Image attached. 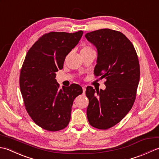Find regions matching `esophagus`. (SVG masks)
Here are the masks:
<instances>
[{
  "label": "esophagus",
  "mask_w": 159,
  "mask_h": 159,
  "mask_svg": "<svg viewBox=\"0 0 159 159\" xmlns=\"http://www.w3.org/2000/svg\"><path fill=\"white\" fill-rule=\"evenodd\" d=\"M82 88H83V94H85V91H86L85 87L83 86V87H82Z\"/></svg>",
  "instance_id": "obj_1"
}]
</instances>
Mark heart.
I'll list each match as a JSON object with an SVG mask.
<instances>
[{"instance_id":"heart-1","label":"heart","mask_w":159,"mask_h":159,"mask_svg":"<svg viewBox=\"0 0 159 159\" xmlns=\"http://www.w3.org/2000/svg\"><path fill=\"white\" fill-rule=\"evenodd\" d=\"M91 51H93V50L91 48V47L88 46H84L82 47L81 50H80V53H84V52H88Z\"/></svg>"}]
</instances>
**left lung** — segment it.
Wrapping results in <instances>:
<instances>
[{"label": "left lung", "instance_id": "1", "mask_svg": "<svg viewBox=\"0 0 159 159\" xmlns=\"http://www.w3.org/2000/svg\"><path fill=\"white\" fill-rule=\"evenodd\" d=\"M85 36L97 49L94 74L106 80L104 90L86 88L87 119L91 126L106 130L119 123L133 105L140 77L139 60L133 43L121 32L103 29Z\"/></svg>", "mask_w": 159, "mask_h": 159}]
</instances>
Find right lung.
Wrapping results in <instances>:
<instances>
[{
    "mask_svg": "<svg viewBox=\"0 0 159 159\" xmlns=\"http://www.w3.org/2000/svg\"><path fill=\"white\" fill-rule=\"evenodd\" d=\"M83 34L50 32L43 35L29 49L20 74V92L26 110L33 121L49 131L65 128L70 120L73 101L82 94L77 84L60 89L55 79L68 53Z\"/></svg>",
    "mask_w": 159,
    "mask_h": 159,
    "instance_id": "obj_1",
    "label": "right lung"
}]
</instances>
